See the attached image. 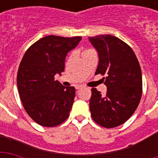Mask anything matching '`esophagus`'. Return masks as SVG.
Returning <instances> with one entry per match:
<instances>
[{
    "instance_id": "esophagus-1",
    "label": "esophagus",
    "mask_w": 158,
    "mask_h": 158,
    "mask_svg": "<svg viewBox=\"0 0 158 158\" xmlns=\"http://www.w3.org/2000/svg\"><path fill=\"white\" fill-rule=\"evenodd\" d=\"M82 88H84V86H83V85H77V86H76V89H82Z\"/></svg>"
}]
</instances>
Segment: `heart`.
<instances>
[{"mask_svg":"<svg viewBox=\"0 0 158 158\" xmlns=\"http://www.w3.org/2000/svg\"><path fill=\"white\" fill-rule=\"evenodd\" d=\"M88 51H89V50H85V52H88ZM84 52H83V53H84Z\"/></svg>","mask_w":158,"mask_h":158,"instance_id":"obj_1","label":"heart"}]
</instances>
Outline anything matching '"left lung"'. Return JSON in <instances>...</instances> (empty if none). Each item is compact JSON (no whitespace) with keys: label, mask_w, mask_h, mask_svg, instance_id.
I'll return each instance as SVG.
<instances>
[{"label":"left lung","mask_w":158,"mask_h":158,"mask_svg":"<svg viewBox=\"0 0 158 158\" xmlns=\"http://www.w3.org/2000/svg\"><path fill=\"white\" fill-rule=\"evenodd\" d=\"M99 54L95 74L106 75L105 96L91 89L89 110L93 120L102 127L112 129L132 116L142 96V75L139 61L132 48L111 35L89 37Z\"/></svg>","instance_id":"obj_1"}]
</instances>
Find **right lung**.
<instances>
[{
  "mask_svg": "<svg viewBox=\"0 0 158 158\" xmlns=\"http://www.w3.org/2000/svg\"><path fill=\"white\" fill-rule=\"evenodd\" d=\"M81 39L45 36L29 46L23 56L17 75L19 97L26 113L40 125L55 127L69 118L75 88L63 86L55 75L64 71L66 56Z\"/></svg>",
  "mask_w": 158,
  "mask_h": 158,
  "instance_id": "right-lung-1",
  "label": "right lung"
}]
</instances>
